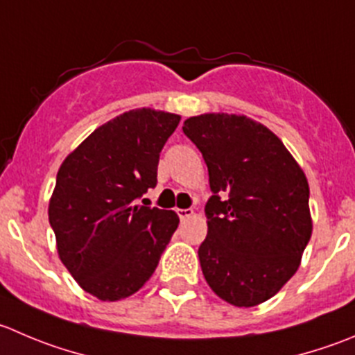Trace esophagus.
I'll use <instances>...</instances> for the list:
<instances>
[{"mask_svg": "<svg viewBox=\"0 0 355 355\" xmlns=\"http://www.w3.org/2000/svg\"><path fill=\"white\" fill-rule=\"evenodd\" d=\"M177 215H178V218H180V220H187V218H191L192 215H194V209H191V208L177 209Z\"/></svg>", "mask_w": 355, "mask_h": 355, "instance_id": "1", "label": "esophagus"}]
</instances>
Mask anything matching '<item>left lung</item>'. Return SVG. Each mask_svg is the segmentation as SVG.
Here are the masks:
<instances>
[{
	"mask_svg": "<svg viewBox=\"0 0 355 355\" xmlns=\"http://www.w3.org/2000/svg\"><path fill=\"white\" fill-rule=\"evenodd\" d=\"M202 154L213 196L199 246L206 283L236 307L272 298L312 236L309 182L284 144L246 116L211 112L182 126Z\"/></svg>",
	"mask_w": 355,
	"mask_h": 355,
	"instance_id": "1",
	"label": "left lung"
}]
</instances>
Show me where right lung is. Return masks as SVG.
Masks as SVG:
<instances>
[{
    "instance_id": "obj_1",
    "label": "right lung",
    "mask_w": 355,
    "mask_h": 355,
    "mask_svg": "<svg viewBox=\"0 0 355 355\" xmlns=\"http://www.w3.org/2000/svg\"><path fill=\"white\" fill-rule=\"evenodd\" d=\"M178 123L171 112L128 111L98 126L58 170L48 206L58 257L98 300L137 293L177 230V213L135 201L156 187L159 153Z\"/></svg>"
}]
</instances>
